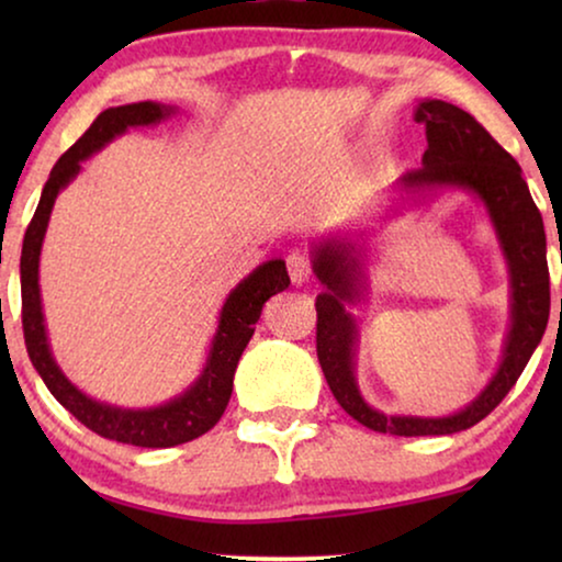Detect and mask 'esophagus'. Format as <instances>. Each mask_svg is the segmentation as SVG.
Returning a JSON list of instances; mask_svg holds the SVG:
<instances>
[{
	"mask_svg": "<svg viewBox=\"0 0 562 562\" xmlns=\"http://www.w3.org/2000/svg\"><path fill=\"white\" fill-rule=\"evenodd\" d=\"M286 268H289L291 283H294V286H304V283L310 281L312 268H310V258H306L304 252L291 250L289 258H286Z\"/></svg>",
	"mask_w": 562,
	"mask_h": 562,
	"instance_id": "1",
	"label": "esophagus"
}]
</instances>
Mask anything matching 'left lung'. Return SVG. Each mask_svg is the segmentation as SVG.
Returning a JSON list of instances; mask_svg holds the SVG:
<instances>
[{
  "mask_svg": "<svg viewBox=\"0 0 562 562\" xmlns=\"http://www.w3.org/2000/svg\"><path fill=\"white\" fill-rule=\"evenodd\" d=\"M414 120L425 122L427 150L422 168L404 173L394 187L391 214L440 191H468L486 206L498 248L509 271V333L502 360L481 394L448 417L383 414L366 402L356 379L358 319L350 310L368 286L371 227L333 233L312 243V271L325 291L317 296V358L337 404L373 432L398 437L452 435L496 409L540 345L550 317L548 240L542 214L532 202L521 168L483 125L442 99H422Z\"/></svg>",
  "mask_w": 562,
  "mask_h": 562,
  "instance_id": "left-lung-1",
  "label": "left lung"
}]
</instances>
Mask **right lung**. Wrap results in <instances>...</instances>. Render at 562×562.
Returning a JSON list of instances; mask_svg holds the SVG:
<instances>
[{
    "label": "right lung",
    "mask_w": 562,
    "mask_h": 562,
    "mask_svg": "<svg viewBox=\"0 0 562 562\" xmlns=\"http://www.w3.org/2000/svg\"><path fill=\"white\" fill-rule=\"evenodd\" d=\"M176 114V106L160 102H135L110 106L91 122V127L68 148L45 181L41 202L30 220L25 240H22L20 258V289H22V329H25L27 356L33 360L35 371L60 406H66L83 427L91 432L117 440L137 448H173V445L189 442L194 437L210 432L217 425L222 414L227 409L229 396H233V379L237 360H240L245 345L250 342L256 333V322L260 319L263 304L279 291L289 289L286 263L281 258L266 260L252 271L248 279H243L229 291L220 310L217 333L212 337L206 363L199 373V379L173 396L171 402L150 406V409H125L106 402H97L83 394L79 386H74L60 371V366L53 358L48 329L43 317V299H41V250L43 237L48 229L53 204L60 191L71 183L81 171V164L112 143L114 137L125 135L130 127H148L158 125Z\"/></svg>",
    "instance_id": "1"
}]
</instances>
